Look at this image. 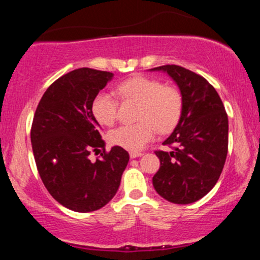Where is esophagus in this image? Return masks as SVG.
<instances>
[{
  "label": "esophagus",
  "instance_id": "1",
  "mask_svg": "<svg viewBox=\"0 0 260 260\" xmlns=\"http://www.w3.org/2000/svg\"><path fill=\"white\" fill-rule=\"evenodd\" d=\"M142 155H143L142 151H131V153H129L131 159H136V157L142 156Z\"/></svg>",
  "mask_w": 260,
  "mask_h": 260
}]
</instances>
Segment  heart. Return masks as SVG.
<instances>
[{
  "instance_id": "heart-1",
  "label": "heart",
  "mask_w": 260,
  "mask_h": 260,
  "mask_svg": "<svg viewBox=\"0 0 260 260\" xmlns=\"http://www.w3.org/2000/svg\"><path fill=\"white\" fill-rule=\"evenodd\" d=\"M122 100L140 103L136 124H126L109 134L113 145L127 150H140L154 139L157 129L168 133L177 126L183 112V96L180 89L164 85L160 80L136 76L117 86ZM92 113L104 126H112L117 118L118 99L111 92L101 91L92 100Z\"/></svg>"
}]
</instances>
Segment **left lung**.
<instances>
[{
	"label": "left lung",
	"instance_id": "left-lung-1",
	"mask_svg": "<svg viewBox=\"0 0 260 260\" xmlns=\"http://www.w3.org/2000/svg\"><path fill=\"white\" fill-rule=\"evenodd\" d=\"M175 80L183 96V112L164 145L156 150L160 169L153 186L166 201L190 204L208 194L221 175L229 148V118L221 99L204 77L181 66L151 68Z\"/></svg>",
	"mask_w": 260,
	"mask_h": 260
}]
</instances>
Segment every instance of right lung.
<instances>
[{
	"instance_id": "1",
	"label": "right lung",
	"mask_w": 260,
	"mask_h": 260,
	"mask_svg": "<svg viewBox=\"0 0 260 260\" xmlns=\"http://www.w3.org/2000/svg\"><path fill=\"white\" fill-rule=\"evenodd\" d=\"M113 74L78 68L56 79L44 92L32 118L30 139L44 186L55 201L78 213L103 208L115 197L129 154L105 150L94 117V98ZM103 153L95 163L91 151Z\"/></svg>"
}]
</instances>
